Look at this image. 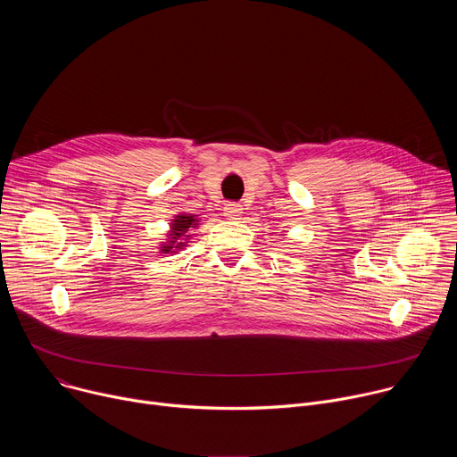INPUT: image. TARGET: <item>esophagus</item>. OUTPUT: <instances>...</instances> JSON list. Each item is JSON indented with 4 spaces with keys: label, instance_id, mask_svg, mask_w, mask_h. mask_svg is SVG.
I'll list each match as a JSON object with an SVG mask.
<instances>
[{
    "label": "esophagus",
    "instance_id": "34e87169",
    "mask_svg": "<svg viewBox=\"0 0 457 457\" xmlns=\"http://www.w3.org/2000/svg\"><path fill=\"white\" fill-rule=\"evenodd\" d=\"M242 212H244V208L240 204H235V203H229V204L224 206V215L228 219H238L242 215Z\"/></svg>",
    "mask_w": 457,
    "mask_h": 457
}]
</instances>
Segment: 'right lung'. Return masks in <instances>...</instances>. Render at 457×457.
<instances>
[{
    "label": "right lung",
    "instance_id": "1",
    "mask_svg": "<svg viewBox=\"0 0 457 457\" xmlns=\"http://www.w3.org/2000/svg\"><path fill=\"white\" fill-rule=\"evenodd\" d=\"M199 224H201L199 215L186 213V212L175 215L170 222V231L166 233V242L159 244L161 253L173 254L177 251H182L191 238V231L197 229Z\"/></svg>",
    "mask_w": 457,
    "mask_h": 457
}]
</instances>
